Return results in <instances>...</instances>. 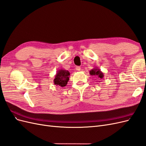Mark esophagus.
<instances>
[{
    "label": "esophagus",
    "mask_w": 146,
    "mask_h": 146,
    "mask_svg": "<svg viewBox=\"0 0 146 146\" xmlns=\"http://www.w3.org/2000/svg\"><path fill=\"white\" fill-rule=\"evenodd\" d=\"M76 69L77 70V71H80L81 68H80V66H76Z\"/></svg>",
    "instance_id": "1"
}]
</instances>
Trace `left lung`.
Instances as JSON below:
<instances>
[{"label": "left lung", "instance_id": "left-lung-1", "mask_svg": "<svg viewBox=\"0 0 146 146\" xmlns=\"http://www.w3.org/2000/svg\"><path fill=\"white\" fill-rule=\"evenodd\" d=\"M90 74L91 76H94L98 79H99V80H101L104 77V73L98 68H94L91 69L90 71Z\"/></svg>", "mask_w": 146, "mask_h": 146}]
</instances>
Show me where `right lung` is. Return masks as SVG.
<instances>
[{"label": "right lung", "instance_id": "1", "mask_svg": "<svg viewBox=\"0 0 146 146\" xmlns=\"http://www.w3.org/2000/svg\"><path fill=\"white\" fill-rule=\"evenodd\" d=\"M70 73L67 70L60 69L57 70L54 80V84L61 87L66 86L69 80Z\"/></svg>", "mask_w": 146, "mask_h": 146}]
</instances>
